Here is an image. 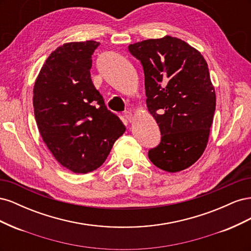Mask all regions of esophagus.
<instances>
[{"label":"esophagus","mask_w":251,"mask_h":251,"mask_svg":"<svg viewBox=\"0 0 251 251\" xmlns=\"http://www.w3.org/2000/svg\"><path fill=\"white\" fill-rule=\"evenodd\" d=\"M125 117H126V119L127 121H130V123H132V121L134 120V116H133L132 112L126 111V112H125Z\"/></svg>","instance_id":"esophagus-1"}]
</instances>
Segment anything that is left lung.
<instances>
[{
  "label": "left lung",
  "instance_id": "8db88e82",
  "mask_svg": "<svg viewBox=\"0 0 251 251\" xmlns=\"http://www.w3.org/2000/svg\"><path fill=\"white\" fill-rule=\"evenodd\" d=\"M144 72L147 105L161 141L149 151L157 168L176 173L202 156L216 110V93L201 53L166 35L128 46Z\"/></svg>",
  "mask_w": 251,
  "mask_h": 251
}]
</instances>
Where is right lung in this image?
<instances>
[{"label":"right lung","instance_id":"obj_1","mask_svg":"<svg viewBox=\"0 0 251 251\" xmlns=\"http://www.w3.org/2000/svg\"><path fill=\"white\" fill-rule=\"evenodd\" d=\"M100 43H67L46 59L33 88L37 127L64 168L87 174L105 161L126 126L105 107L91 79L92 54Z\"/></svg>","mask_w":251,"mask_h":251}]
</instances>
